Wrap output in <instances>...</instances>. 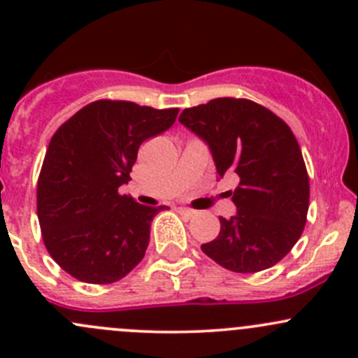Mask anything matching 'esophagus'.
<instances>
[{
    "label": "esophagus",
    "mask_w": 358,
    "mask_h": 358,
    "mask_svg": "<svg viewBox=\"0 0 358 358\" xmlns=\"http://www.w3.org/2000/svg\"><path fill=\"white\" fill-rule=\"evenodd\" d=\"M178 213L180 215L187 216V218H192V216L196 215V211H192V209H187V208H178Z\"/></svg>",
    "instance_id": "34e87169"
}]
</instances>
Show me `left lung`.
<instances>
[{
	"label": "left lung",
	"mask_w": 358,
	"mask_h": 358,
	"mask_svg": "<svg viewBox=\"0 0 358 358\" xmlns=\"http://www.w3.org/2000/svg\"><path fill=\"white\" fill-rule=\"evenodd\" d=\"M178 121L208 143L220 178L237 175V215L220 216V234L202 244L223 268L255 273L279 263L301 237L310 182L291 128L248 99H215L190 107Z\"/></svg>",
	"instance_id": "1"
}]
</instances>
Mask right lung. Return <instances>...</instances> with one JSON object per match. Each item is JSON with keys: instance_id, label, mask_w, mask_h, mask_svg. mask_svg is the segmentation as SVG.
Listing matches in <instances>:
<instances>
[{"instance_id": "add662e5", "label": "right lung", "mask_w": 358, "mask_h": 358, "mask_svg": "<svg viewBox=\"0 0 358 358\" xmlns=\"http://www.w3.org/2000/svg\"><path fill=\"white\" fill-rule=\"evenodd\" d=\"M178 109L96 100L50 140L38 178V218L50 256L69 275L112 284L145 256L150 222L164 206L121 196L145 140L171 128Z\"/></svg>"}]
</instances>
